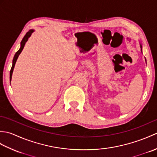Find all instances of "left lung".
Listing matches in <instances>:
<instances>
[{"label":"left lung","instance_id":"8db88e82","mask_svg":"<svg viewBox=\"0 0 157 157\" xmlns=\"http://www.w3.org/2000/svg\"><path fill=\"white\" fill-rule=\"evenodd\" d=\"M140 44V48H141V52H142V45H141V44ZM145 60H146V59H145Z\"/></svg>","mask_w":157,"mask_h":157}]
</instances>
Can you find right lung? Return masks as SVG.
<instances>
[{
    "mask_svg": "<svg viewBox=\"0 0 157 157\" xmlns=\"http://www.w3.org/2000/svg\"><path fill=\"white\" fill-rule=\"evenodd\" d=\"M34 32V29H30V30H29L27 33H26V34L25 35L24 37L22 39V40L21 42V46H20V48L19 49V51L15 53V55L14 56V57H13V65L11 67V71H10V82L11 81V78H12V74H13V69H14L15 67V65L16 63L17 60V58L19 55H20V53L21 52V51H23V48H24V46L25 44V43L27 42V41L28 40V38L30 37L32 34L33 32Z\"/></svg>",
    "mask_w": 157,
    "mask_h": 157,
    "instance_id": "right-lung-1",
    "label": "right lung"
}]
</instances>
